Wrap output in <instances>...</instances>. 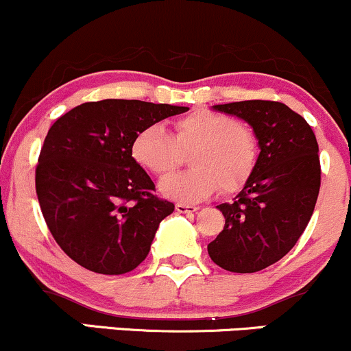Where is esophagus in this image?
I'll use <instances>...</instances> for the list:
<instances>
[{
  "label": "esophagus",
  "instance_id": "34e87169",
  "mask_svg": "<svg viewBox=\"0 0 351 351\" xmlns=\"http://www.w3.org/2000/svg\"><path fill=\"white\" fill-rule=\"evenodd\" d=\"M176 210L179 214H194L197 212L195 206H187V204H176Z\"/></svg>",
  "mask_w": 351,
  "mask_h": 351
}]
</instances>
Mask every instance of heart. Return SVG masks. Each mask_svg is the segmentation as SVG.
Here are the masks:
<instances>
[{"mask_svg": "<svg viewBox=\"0 0 351 351\" xmlns=\"http://www.w3.org/2000/svg\"><path fill=\"white\" fill-rule=\"evenodd\" d=\"M192 169L164 177L160 194L179 202H199L220 187L234 192L247 182L258 160V139L250 125L228 114L191 112L174 123V134L147 125L134 137L131 156L141 167L164 176L179 164L180 151H191Z\"/></svg>", "mask_w": 351, "mask_h": 351, "instance_id": "b5f03b06", "label": "heart"}]
</instances>
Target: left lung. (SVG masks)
<instances>
[{
  "label": "left lung",
  "instance_id": "obj_1",
  "mask_svg": "<svg viewBox=\"0 0 351 351\" xmlns=\"http://www.w3.org/2000/svg\"><path fill=\"white\" fill-rule=\"evenodd\" d=\"M249 123L258 139L257 165L230 204L217 208L223 230L207 245L219 267L254 274L285 257L308 226L320 192V157L308 123L277 101L214 106Z\"/></svg>",
  "mask_w": 351,
  "mask_h": 351
}]
</instances>
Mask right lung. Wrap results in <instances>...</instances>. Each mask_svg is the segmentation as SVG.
I'll return each instance as SVG.
<instances>
[{"instance_id": "1", "label": "right lung", "mask_w": 351, "mask_h": 351, "mask_svg": "<svg viewBox=\"0 0 351 351\" xmlns=\"http://www.w3.org/2000/svg\"><path fill=\"white\" fill-rule=\"evenodd\" d=\"M189 108L145 101L84 102L51 125L36 165L43 217L58 245L81 267L121 275L147 257L174 204L131 156L141 129Z\"/></svg>"}]
</instances>
